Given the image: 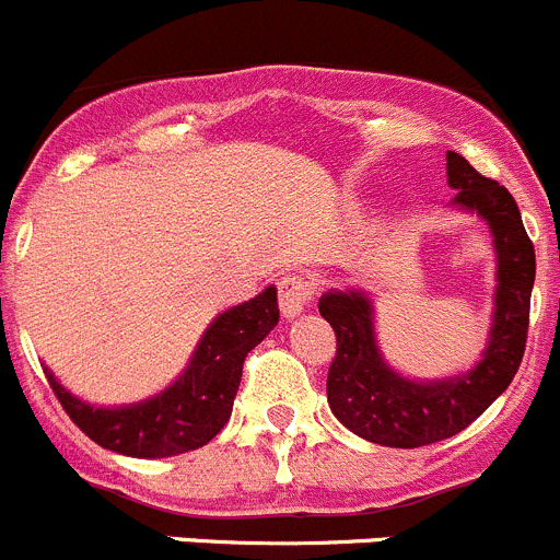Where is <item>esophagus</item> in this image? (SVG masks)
I'll list each match as a JSON object with an SVG mask.
<instances>
[{
    "instance_id": "esophagus-1",
    "label": "esophagus",
    "mask_w": 560,
    "mask_h": 560,
    "mask_svg": "<svg viewBox=\"0 0 560 560\" xmlns=\"http://www.w3.org/2000/svg\"><path fill=\"white\" fill-rule=\"evenodd\" d=\"M315 288L310 278H304V275H285L278 282V296H280V313L282 318H296L299 313H304V307L310 304V299H313Z\"/></svg>"
}]
</instances>
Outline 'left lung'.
I'll return each instance as SVG.
<instances>
[{"mask_svg": "<svg viewBox=\"0 0 560 560\" xmlns=\"http://www.w3.org/2000/svg\"><path fill=\"white\" fill-rule=\"evenodd\" d=\"M446 176L457 190L452 203L490 225L498 261L490 337L468 373L441 381L402 378L381 357L373 302L362 291H326L318 302L337 337L326 375L331 413L359 439L395 450H417L466 430L512 384L528 337L536 256L512 192L457 152H446Z\"/></svg>", "mask_w": 560, "mask_h": 560, "instance_id": "obj_1", "label": "left lung"}]
</instances>
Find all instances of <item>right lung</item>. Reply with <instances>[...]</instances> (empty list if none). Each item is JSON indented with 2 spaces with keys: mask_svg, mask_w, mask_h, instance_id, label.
<instances>
[{
  "mask_svg": "<svg viewBox=\"0 0 560 560\" xmlns=\"http://www.w3.org/2000/svg\"><path fill=\"white\" fill-rule=\"evenodd\" d=\"M278 320V291L272 285L250 302L225 310L203 331L185 373L158 397L136 406H90L70 395L48 368L46 378L68 417L103 450L127 457L185 455L209 444L225 428L245 357Z\"/></svg>",
  "mask_w": 560,
  "mask_h": 560,
  "instance_id": "add662e5",
  "label": "right lung"
}]
</instances>
